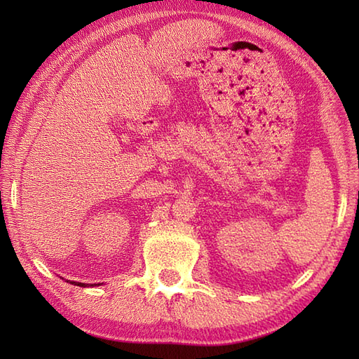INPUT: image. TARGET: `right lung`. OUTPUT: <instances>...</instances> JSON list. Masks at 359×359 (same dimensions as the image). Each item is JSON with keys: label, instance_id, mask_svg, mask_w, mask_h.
I'll use <instances>...</instances> for the list:
<instances>
[{"label": "right lung", "instance_id": "1", "mask_svg": "<svg viewBox=\"0 0 359 359\" xmlns=\"http://www.w3.org/2000/svg\"><path fill=\"white\" fill-rule=\"evenodd\" d=\"M71 284H74V285H77V287H90L89 284H85V282H71ZM94 285H100V284H94Z\"/></svg>", "mask_w": 359, "mask_h": 359}]
</instances>
